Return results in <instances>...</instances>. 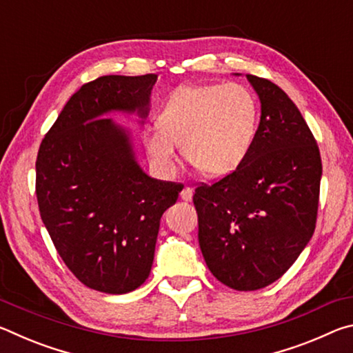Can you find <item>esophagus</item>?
<instances>
[{"label":"esophagus","mask_w":353,"mask_h":353,"mask_svg":"<svg viewBox=\"0 0 353 353\" xmlns=\"http://www.w3.org/2000/svg\"><path fill=\"white\" fill-rule=\"evenodd\" d=\"M181 198H182V201H185V202H190L191 199H193V190H191L190 187H185V188L181 191Z\"/></svg>","instance_id":"34e87169"}]
</instances>
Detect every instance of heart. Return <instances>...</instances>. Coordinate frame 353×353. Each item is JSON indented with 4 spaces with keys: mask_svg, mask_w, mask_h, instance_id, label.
Segmentation results:
<instances>
[{
    "mask_svg": "<svg viewBox=\"0 0 353 353\" xmlns=\"http://www.w3.org/2000/svg\"><path fill=\"white\" fill-rule=\"evenodd\" d=\"M259 126L255 94L240 83L182 85L159 112L157 124L143 130L152 162L174 168L182 145L185 159L205 177L229 176L246 160Z\"/></svg>",
    "mask_w": 353,
    "mask_h": 353,
    "instance_id": "b5f03b06",
    "label": "heart"
}]
</instances>
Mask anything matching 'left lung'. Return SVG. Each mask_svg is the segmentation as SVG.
I'll list each match as a JSON object with an SVG mask.
<instances>
[{
  "label": "left lung",
  "instance_id": "obj_1",
  "mask_svg": "<svg viewBox=\"0 0 353 353\" xmlns=\"http://www.w3.org/2000/svg\"><path fill=\"white\" fill-rule=\"evenodd\" d=\"M246 77L261 104L254 145L240 168L193 196L208 270L238 291L276 282L305 249L322 176L319 148L296 104L271 81Z\"/></svg>",
  "mask_w": 353,
  "mask_h": 353
}]
</instances>
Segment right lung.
<instances>
[{"label": "right lung", "instance_id": "add662e5", "mask_svg": "<svg viewBox=\"0 0 353 353\" xmlns=\"http://www.w3.org/2000/svg\"><path fill=\"white\" fill-rule=\"evenodd\" d=\"M157 74L101 76L68 99L35 162L39 210L65 265L88 288L126 294L151 272L160 218L181 183L141 170L112 112L148 117Z\"/></svg>", "mask_w": 353, "mask_h": 353}]
</instances>
